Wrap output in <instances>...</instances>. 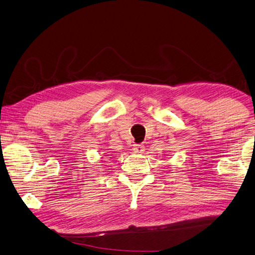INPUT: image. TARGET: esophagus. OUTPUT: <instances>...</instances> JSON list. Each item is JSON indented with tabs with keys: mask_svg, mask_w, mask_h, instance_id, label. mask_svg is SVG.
Returning a JSON list of instances; mask_svg holds the SVG:
<instances>
[{
	"mask_svg": "<svg viewBox=\"0 0 255 255\" xmlns=\"http://www.w3.org/2000/svg\"><path fill=\"white\" fill-rule=\"evenodd\" d=\"M133 150L135 152H143L145 150V147H144L143 144H134Z\"/></svg>",
	"mask_w": 255,
	"mask_h": 255,
	"instance_id": "1",
	"label": "esophagus"
}]
</instances>
